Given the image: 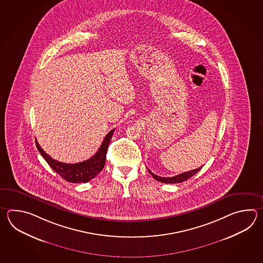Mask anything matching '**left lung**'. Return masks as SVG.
Segmentation results:
<instances>
[{
    "label": "left lung",
    "instance_id": "left-lung-1",
    "mask_svg": "<svg viewBox=\"0 0 263 263\" xmlns=\"http://www.w3.org/2000/svg\"><path fill=\"white\" fill-rule=\"evenodd\" d=\"M201 167L197 168V169H194V170H191L188 172H184V173L179 174L177 176H174V177H168V178H163V177H160V176H157L154 173H152L151 170L148 169V172L151 173V176L154 178V179L160 181V182H163V183H180V182H183L185 180L190 179L194 175H196L198 171H200Z\"/></svg>",
    "mask_w": 263,
    "mask_h": 263
}]
</instances>
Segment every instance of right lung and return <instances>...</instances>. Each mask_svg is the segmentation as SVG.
<instances>
[{"label":"right lung","mask_w":263,"mask_h":263,"mask_svg":"<svg viewBox=\"0 0 263 263\" xmlns=\"http://www.w3.org/2000/svg\"><path fill=\"white\" fill-rule=\"evenodd\" d=\"M115 129H111L104 140L102 141L101 147L97 151L95 155L91 157L88 160L84 162H77V163H65V162H58L54 159L47 154L40 146L37 141H35V145L37 149L40 151L41 156L43 157L45 161L48 162V164L54 172L61 176L62 178L66 179L68 182L72 183H81V182H87L92 179H94L98 174L105 165L106 160L107 149L108 145L112 138V134Z\"/></svg>","instance_id":"add662e5"}]
</instances>
